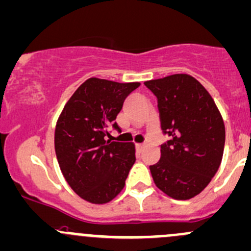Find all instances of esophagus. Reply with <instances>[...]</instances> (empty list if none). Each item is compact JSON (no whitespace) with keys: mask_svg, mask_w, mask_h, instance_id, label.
Segmentation results:
<instances>
[{"mask_svg":"<svg viewBox=\"0 0 251 251\" xmlns=\"http://www.w3.org/2000/svg\"><path fill=\"white\" fill-rule=\"evenodd\" d=\"M136 148H137V151H142V148H144V145H142V144H136Z\"/></svg>","mask_w":251,"mask_h":251,"instance_id":"esophagus-1","label":"esophagus"}]
</instances>
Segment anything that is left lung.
<instances>
[{"label":"left lung","instance_id":"left-lung-1","mask_svg":"<svg viewBox=\"0 0 251 251\" xmlns=\"http://www.w3.org/2000/svg\"><path fill=\"white\" fill-rule=\"evenodd\" d=\"M145 85L158 98L161 129L171 140L151 165L155 185L175 200L199 195L217 174L225 146V125L208 91L189 74Z\"/></svg>","mask_w":251,"mask_h":251}]
</instances>
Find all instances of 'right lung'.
Here are the masks:
<instances>
[{
    "instance_id": "add662e5",
    "label": "right lung",
    "mask_w": 251,
    "mask_h": 251,
    "mask_svg": "<svg viewBox=\"0 0 251 251\" xmlns=\"http://www.w3.org/2000/svg\"><path fill=\"white\" fill-rule=\"evenodd\" d=\"M140 82L120 83L90 77L62 110L55 129V151L62 175L85 201L104 204L126 185L135 163L133 142L105 140L123 101Z\"/></svg>"
}]
</instances>
